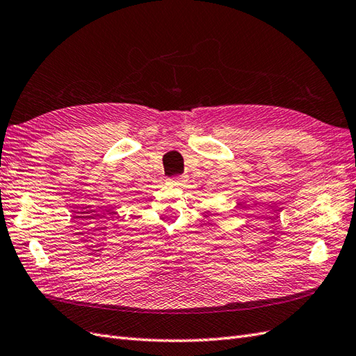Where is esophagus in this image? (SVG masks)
<instances>
[{
  "label": "esophagus",
  "mask_w": 356,
  "mask_h": 356,
  "mask_svg": "<svg viewBox=\"0 0 356 356\" xmlns=\"http://www.w3.org/2000/svg\"><path fill=\"white\" fill-rule=\"evenodd\" d=\"M186 181H188L186 176H172V177H168V179H167V184H168V185H175V186L185 185Z\"/></svg>",
  "instance_id": "obj_1"
}]
</instances>
